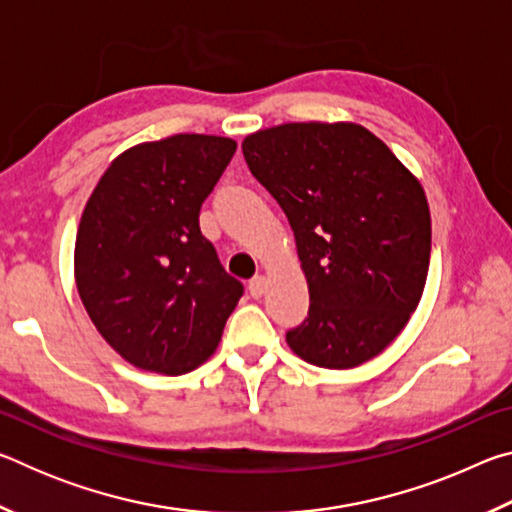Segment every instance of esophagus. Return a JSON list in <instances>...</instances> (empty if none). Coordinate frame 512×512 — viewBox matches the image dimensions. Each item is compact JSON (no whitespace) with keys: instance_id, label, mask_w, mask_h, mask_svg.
Here are the masks:
<instances>
[{"instance_id":"1","label":"esophagus","mask_w":512,"mask_h":512,"mask_svg":"<svg viewBox=\"0 0 512 512\" xmlns=\"http://www.w3.org/2000/svg\"><path fill=\"white\" fill-rule=\"evenodd\" d=\"M248 291H250V296H253V298H262L264 291H266V277L255 275L253 280L248 282Z\"/></svg>"}]
</instances>
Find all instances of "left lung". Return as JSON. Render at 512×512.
I'll return each mask as SVG.
<instances>
[{
    "mask_svg": "<svg viewBox=\"0 0 512 512\" xmlns=\"http://www.w3.org/2000/svg\"><path fill=\"white\" fill-rule=\"evenodd\" d=\"M287 214L309 314L287 332L307 363L345 370L388 348L422 298L431 216L418 178L359 124H282L241 144Z\"/></svg>",
    "mask_w": 512,
    "mask_h": 512,
    "instance_id": "8db88e82",
    "label": "left lung"
}]
</instances>
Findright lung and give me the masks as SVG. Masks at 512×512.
<instances>
[{
	"instance_id": "obj_1",
	"label": "right lung",
	"mask_w": 512,
	"mask_h": 512,
	"mask_svg": "<svg viewBox=\"0 0 512 512\" xmlns=\"http://www.w3.org/2000/svg\"><path fill=\"white\" fill-rule=\"evenodd\" d=\"M235 151L216 135L137 144L112 160L85 205L76 287L99 334L137 368L183 375L201 366L244 296L198 225Z\"/></svg>"
}]
</instances>
